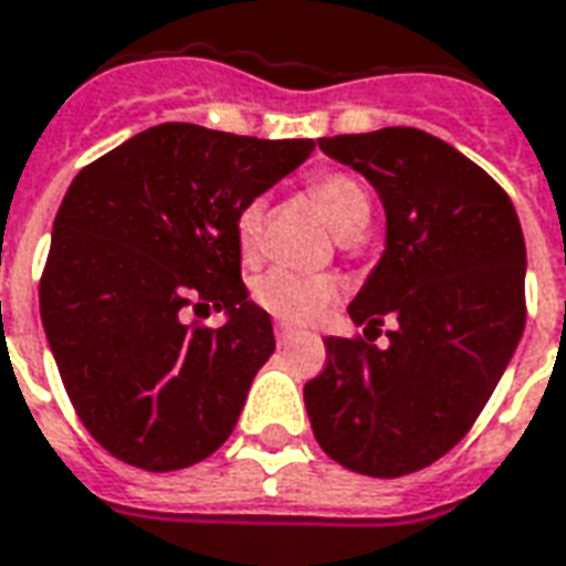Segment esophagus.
<instances>
[{
	"instance_id": "esophagus-1",
	"label": "esophagus",
	"mask_w": 566,
	"mask_h": 566,
	"mask_svg": "<svg viewBox=\"0 0 566 566\" xmlns=\"http://www.w3.org/2000/svg\"><path fill=\"white\" fill-rule=\"evenodd\" d=\"M294 338H296L294 329H287V326H275V342H279V347H287Z\"/></svg>"
}]
</instances>
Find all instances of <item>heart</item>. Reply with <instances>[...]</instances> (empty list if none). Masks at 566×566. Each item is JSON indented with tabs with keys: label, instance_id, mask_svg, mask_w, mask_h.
Masks as SVG:
<instances>
[{
	"label": "heart",
	"instance_id": "heart-1",
	"mask_svg": "<svg viewBox=\"0 0 566 566\" xmlns=\"http://www.w3.org/2000/svg\"><path fill=\"white\" fill-rule=\"evenodd\" d=\"M312 198L324 209L326 221L333 224L342 240H354L368 228L371 219V195L363 179L345 170H326L312 179ZM266 219V203L261 198L249 200L237 212V245L245 261L258 254ZM336 296V284L324 275H300L291 270H272L254 284V300L272 317L284 324H305Z\"/></svg>",
	"mask_w": 566,
	"mask_h": 566
}]
</instances>
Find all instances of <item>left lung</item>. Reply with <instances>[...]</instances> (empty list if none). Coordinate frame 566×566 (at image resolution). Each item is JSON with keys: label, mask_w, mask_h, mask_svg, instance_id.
I'll return each mask as SVG.
<instances>
[{"label": "left lung", "mask_w": 566, "mask_h": 566, "mask_svg": "<svg viewBox=\"0 0 566 566\" xmlns=\"http://www.w3.org/2000/svg\"><path fill=\"white\" fill-rule=\"evenodd\" d=\"M375 186L387 249L347 315L367 333L392 314L390 345L324 338L303 389L321 450L347 471L405 476L474 426L525 329V237L495 179L420 128L321 137Z\"/></svg>", "instance_id": "8db88e82"}]
</instances>
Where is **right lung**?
Wrapping results in <instances>:
<instances>
[{
    "mask_svg": "<svg viewBox=\"0 0 566 566\" xmlns=\"http://www.w3.org/2000/svg\"><path fill=\"white\" fill-rule=\"evenodd\" d=\"M315 149L165 123L86 165L38 287L74 411L119 462L179 471L228 441L275 336L240 275L237 212ZM203 304L229 321L186 325Z\"/></svg>",
    "mask_w": 566,
    "mask_h": 566,
    "instance_id": "right-lung-1",
    "label": "right lung"
}]
</instances>
